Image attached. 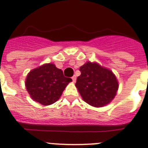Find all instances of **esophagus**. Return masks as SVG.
<instances>
[{
	"label": "esophagus",
	"instance_id": "1",
	"mask_svg": "<svg viewBox=\"0 0 148 148\" xmlns=\"http://www.w3.org/2000/svg\"><path fill=\"white\" fill-rule=\"evenodd\" d=\"M72 79H73V82H75L76 81V76H75V75H73V77H72Z\"/></svg>",
	"mask_w": 148,
	"mask_h": 148
}]
</instances>
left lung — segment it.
Returning <instances> with one entry per match:
<instances>
[{
    "label": "left lung",
    "instance_id": "obj_1",
    "mask_svg": "<svg viewBox=\"0 0 148 148\" xmlns=\"http://www.w3.org/2000/svg\"><path fill=\"white\" fill-rule=\"evenodd\" d=\"M75 86L86 103L93 107H102L110 103L116 95L119 82L112 71L96 62H87L79 69Z\"/></svg>",
    "mask_w": 148,
    "mask_h": 148
}]
</instances>
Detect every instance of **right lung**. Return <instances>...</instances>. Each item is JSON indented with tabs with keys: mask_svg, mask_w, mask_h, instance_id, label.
Here are the masks:
<instances>
[{
	"mask_svg": "<svg viewBox=\"0 0 148 148\" xmlns=\"http://www.w3.org/2000/svg\"><path fill=\"white\" fill-rule=\"evenodd\" d=\"M72 79L53 63H47L28 73L25 82L27 90L33 100L42 106L57 101Z\"/></svg>",
	"mask_w": 148,
	"mask_h": 148,
	"instance_id": "right-lung-1",
	"label": "right lung"
}]
</instances>
